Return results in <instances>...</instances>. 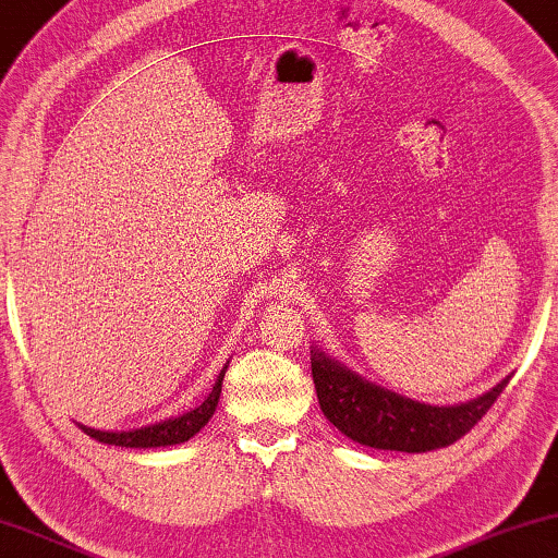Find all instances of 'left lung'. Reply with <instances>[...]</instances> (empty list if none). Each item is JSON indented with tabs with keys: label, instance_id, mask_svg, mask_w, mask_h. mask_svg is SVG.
<instances>
[{
	"label": "left lung",
	"instance_id": "1",
	"mask_svg": "<svg viewBox=\"0 0 558 558\" xmlns=\"http://www.w3.org/2000/svg\"><path fill=\"white\" fill-rule=\"evenodd\" d=\"M311 372L320 412L339 433L359 445L397 452H429L458 442L511 381L506 376L470 402L439 407L397 395L318 347H311Z\"/></svg>",
	"mask_w": 558,
	"mask_h": 558
}]
</instances>
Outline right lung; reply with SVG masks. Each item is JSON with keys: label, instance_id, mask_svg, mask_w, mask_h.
<instances>
[{"label": "right lung", "instance_id": "obj_1", "mask_svg": "<svg viewBox=\"0 0 558 558\" xmlns=\"http://www.w3.org/2000/svg\"><path fill=\"white\" fill-rule=\"evenodd\" d=\"M227 366H230V361H227V364L222 366V372H219L215 387H211L207 397H204V402L199 407H194V410H190V412L179 414V417H169L163 422H156V425L129 429V433H108V429H96V427L81 425V422H77V427H81L85 435L98 439V442H104V445L136 447V450H146V447L182 445L190 437L197 435L199 429L211 420V414H215L219 395H222V379H225Z\"/></svg>", "mask_w": 558, "mask_h": 558}]
</instances>
